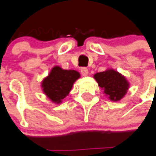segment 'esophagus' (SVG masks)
<instances>
[{"instance_id":"34e87169","label":"esophagus","mask_w":156,"mask_h":156,"mask_svg":"<svg viewBox=\"0 0 156 156\" xmlns=\"http://www.w3.org/2000/svg\"><path fill=\"white\" fill-rule=\"evenodd\" d=\"M81 73L83 76L88 75V69L85 67H83V68H81Z\"/></svg>"}]
</instances>
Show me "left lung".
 <instances>
[{"instance_id": "8db88e82", "label": "left lung", "mask_w": 156, "mask_h": 156, "mask_svg": "<svg viewBox=\"0 0 156 156\" xmlns=\"http://www.w3.org/2000/svg\"><path fill=\"white\" fill-rule=\"evenodd\" d=\"M94 78L99 87L104 90L105 95L114 102L121 100L129 87V83L126 77L113 69L95 73Z\"/></svg>"}]
</instances>
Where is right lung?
Segmentation results:
<instances>
[{
    "mask_svg": "<svg viewBox=\"0 0 156 156\" xmlns=\"http://www.w3.org/2000/svg\"><path fill=\"white\" fill-rule=\"evenodd\" d=\"M80 78V73L73 69H63L54 66L49 74L43 79V91L52 102L58 104L69 95L74 82Z\"/></svg>",
    "mask_w": 156,
    "mask_h": 156,
    "instance_id": "add662e5",
    "label": "right lung"
}]
</instances>
